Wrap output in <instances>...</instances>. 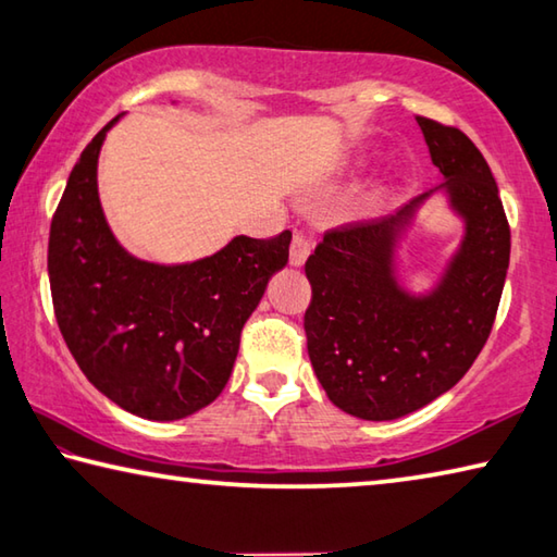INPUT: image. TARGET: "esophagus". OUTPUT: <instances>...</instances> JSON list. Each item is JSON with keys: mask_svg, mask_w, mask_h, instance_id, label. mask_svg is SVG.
I'll list each match as a JSON object with an SVG mask.
<instances>
[{"mask_svg": "<svg viewBox=\"0 0 557 557\" xmlns=\"http://www.w3.org/2000/svg\"><path fill=\"white\" fill-rule=\"evenodd\" d=\"M309 252H312V243H309L301 233H295V238H292L289 245V265L301 268L307 262Z\"/></svg>", "mask_w": 557, "mask_h": 557, "instance_id": "esophagus-1", "label": "esophagus"}]
</instances>
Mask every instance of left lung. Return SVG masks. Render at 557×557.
<instances>
[{
  "label": "left lung",
  "instance_id": "8db88e82",
  "mask_svg": "<svg viewBox=\"0 0 557 557\" xmlns=\"http://www.w3.org/2000/svg\"><path fill=\"white\" fill-rule=\"evenodd\" d=\"M432 164L445 176L388 219L329 231L309 256L305 314L317 381L338 410L398 420L457 385L482 351L502 299L511 233L492 169L455 127L418 117ZM442 198L462 238L436 282L412 290L397 252L417 209Z\"/></svg>",
  "mask_w": 557,
  "mask_h": 557
}]
</instances>
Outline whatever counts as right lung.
<instances>
[{
  "mask_svg": "<svg viewBox=\"0 0 557 557\" xmlns=\"http://www.w3.org/2000/svg\"><path fill=\"white\" fill-rule=\"evenodd\" d=\"M120 117L83 149L51 221L53 309L75 363L106 398L137 418L182 420L228 383L243 326L287 265L292 233L235 235L213 256L172 265L132 256L98 194V157Z\"/></svg>",
  "mask_w": 557,
  "mask_h": 557,
  "instance_id": "right-lung-1",
  "label": "right lung"
}]
</instances>
